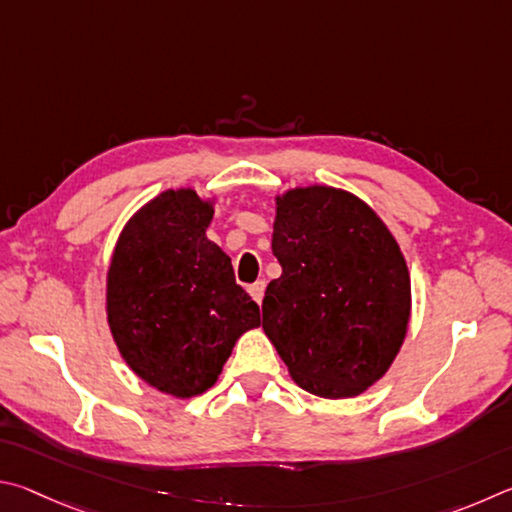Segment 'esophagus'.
Segmentation results:
<instances>
[{
    "label": "esophagus",
    "mask_w": 512,
    "mask_h": 512,
    "mask_svg": "<svg viewBox=\"0 0 512 512\" xmlns=\"http://www.w3.org/2000/svg\"><path fill=\"white\" fill-rule=\"evenodd\" d=\"M249 294H251V297H254L256 303H261V301H263V294H265V281L251 283V285H249Z\"/></svg>",
    "instance_id": "obj_1"
}]
</instances>
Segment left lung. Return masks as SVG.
<instances>
[{
	"label": "left lung",
	"mask_w": 512,
	"mask_h": 512,
	"mask_svg": "<svg viewBox=\"0 0 512 512\" xmlns=\"http://www.w3.org/2000/svg\"><path fill=\"white\" fill-rule=\"evenodd\" d=\"M263 330L290 378L319 398H355L391 369L411 319L405 254L387 224L344 188L276 195Z\"/></svg>",
	"instance_id": "1"
}]
</instances>
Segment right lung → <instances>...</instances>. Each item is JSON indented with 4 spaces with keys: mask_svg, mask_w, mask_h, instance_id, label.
<instances>
[{
    "mask_svg": "<svg viewBox=\"0 0 512 512\" xmlns=\"http://www.w3.org/2000/svg\"><path fill=\"white\" fill-rule=\"evenodd\" d=\"M215 197L168 188L125 222L105 279V315L134 375L179 400L218 382L261 310L233 279L231 258L206 238Z\"/></svg>",
    "mask_w": 512,
    "mask_h": 512,
    "instance_id": "obj_1",
    "label": "right lung"
}]
</instances>
